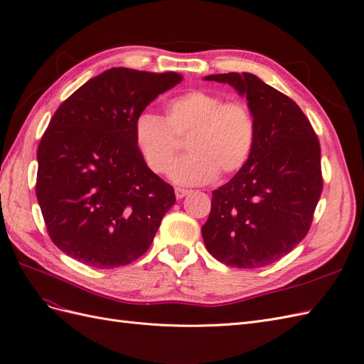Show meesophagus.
Returning <instances> with one entry per match:
<instances>
[{"label": "esophagus", "instance_id": "obj_1", "mask_svg": "<svg viewBox=\"0 0 364 364\" xmlns=\"http://www.w3.org/2000/svg\"><path fill=\"white\" fill-rule=\"evenodd\" d=\"M174 193H176V199H183L185 196L191 194V190H186V188H176V190H174Z\"/></svg>", "mask_w": 364, "mask_h": 364}]
</instances>
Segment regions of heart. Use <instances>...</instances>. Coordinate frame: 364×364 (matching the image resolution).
<instances>
[{
  "instance_id": "heart-1",
  "label": "heart",
  "mask_w": 364,
  "mask_h": 364,
  "mask_svg": "<svg viewBox=\"0 0 364 364\" xmlns=\"http://www.w3.org/2000/svg\"><path fill=\"white\" fill-rule=\"evenodd\" d=\"M135 144L150 171L170 170L187 138L189 155L176 163L170 178L182 185H202L238 173L247 164L257 141V121L241 100H226L206 90L173 97L165 117L141 112L134 126Z\"/></svg>"
}]
</instances>
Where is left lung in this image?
Returning <instances> with one entry per match:
<instances>
[{
	"label": "left lung",
	"instance_id": "obj_1",
	"mask_svg": "<svg viewBox=\"0 0 364 364\" xmlns=\"http://www.w3.org/2000/svg\"><path fill=\"white\" fill-rule=\"evenodd\" d=\"M205 80L228 83L246 95L257 121L247 164L213 191L202 226L205 246L230 267L269 266L310 230L323 188L321 144L301 107L257 75L228 73Z\"/></svg>",
	"mask_w": 364,
	"mask_h": 364
}]
</instances>
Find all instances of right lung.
<instances>
[{
  "instance_id": "add662e5",
  "label": "right lung",
  "mask_w": 364,
  "mask_h": 364,
  "mask_svg": "<svg viewBox=\"0 0 364 364\" xmlns=\"http://www.w3.org/2000/svg\"><path fill=\"white\" fill-rule=\"evenodd\" d=\"M181 82L171 71L111 68L54 112L38 147L36 197L51 241L68 257L114 269L150 247L176 196L139 155L134 126Z\"/></svg>"
}]
</instances>
